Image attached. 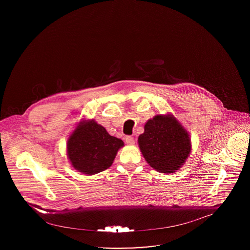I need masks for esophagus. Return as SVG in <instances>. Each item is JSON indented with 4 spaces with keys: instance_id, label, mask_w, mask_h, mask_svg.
<instances>
[{
    "instance_id": "34e87169",
    "label": "esophagus",
    "mask_w": 250,
    "mask_h": 250,
    "mask_svg": "<svg viewBox=\"0 0 250 250\" xmlns=\"http://www.w3.org/2000/svg\"><path fill=\"white\" fill-rule=\"evenodd\" d=\"M125 143H127L128 145H133V144L135 143L134 138L131 137V136H126V137H125Z\"/></svg>"
}]
</instances>
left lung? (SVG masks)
I'll return each instance as SVG.
<instances>
[{
  "instance_id": "obj_1",
  "label": "left lung",
  "mask_w": 250,
  "mask_h": 250,
  "mask_svg": "<svg viewBox=\"0 0 250 250\" xmlns=\"http://www.w3.org/2000/svg\"><path fill=\"white\" fill-rule=\"evenodd\" d=\"M138 142L145 160L160 172H174L190 154L188 133L171 115L149 120Z\"/></svg>"
}]
</instances>
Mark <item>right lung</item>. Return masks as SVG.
Wrapping results in <instances>:
<instances>
[{
	"instance_id": "obj_1",
	"label": "right lung",
	"mask_w": 250,
	"mask_h": 250,
	"mask_svg": "<svg viewBox=\"0 0 250 250\" xmlns=\"http://www.w3.org/2000/svg\"><path fill=\"white\" fill-rule=\"evenodd\" d=\"M123 146L122 140L110 136L92 120L83 122L72 133L67 142V155L76 169L93 175L111 166Z\"/></svg>"
}]
</instances>
